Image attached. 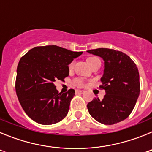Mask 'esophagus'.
<instances>
[{
    "instance_id": "esophagus-1",
    "label": "esophagus",
    "mask_w": 152,
    "mask_h": 152,
    "mask_svg": "<svg viewBox=\"0 0 152 152\" xmlns=\"http://www.w3.org/2000/svg\"><path fill=\"white\" fill-rule=\"evenodd\" d=\"M76 94H84V91H83V90H76Z\"/></svg>"
}]
</instances>
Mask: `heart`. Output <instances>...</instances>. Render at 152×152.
<instances>
[{
  "label": "heart",
  "instance_id": "1",
  "mask_svg": "<svg viewBox=\"0 0 152 152\" xmlns=\"http://www.w3.org/2000/svg\"><path fill=\"white\" fill-rule=\"evenodd\" d=\"M96 59H98V58H94V57L89 58L88 59V62L89 63V64H91L93 61H95V60ZM73 66H74V64L73 63H72V64L69 65V68L72 69V68H73ZM84 84H85V83H84V80H83L82 78H77L74 80V84L77 86V87H83V86H84Z\"/></svg>",
  "mask_w": 152,
  "mask_h": 152
}]
</instances>
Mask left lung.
<instances>
[{
    "mask_svg": "<svg viewBox=\"0 0 152 152\" xmlns=\"http://www.w3.org/2000/svg\"><path fill=\"white\" fill-rule=\"evenodd\" d=\"M104 61L100 88L106 94L100 100L94 98L87 105L94 119L105 125L119 123L128 117L140 93L139 74L136 64L129 56L119 51L100 48L88 50Z\"/></svg>",
    "mask_w": 152,
    "mask_h": 152,
    "instance_id": "1",
    "label": "left lung"
}]
</instances>
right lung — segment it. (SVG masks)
<instances>
[{
  "instance_id": "add662e5",
  "label": "right lung",
  "mask_w": 152,
  "mask_h": 152,
  "mask_svg": "<svg viewBox=\"0 0 152 152\" xmlns=\"http://www.w3.org/2000/svg\"><path fill=\"white\" fill-rule=\"evenodd\" d=\"M82 53L45 45L35 47L21 58L17 69L16 92L30 119L42 125H52L67 116L75 91L58 93L54 82L68 77V64Z\"/></svg>"
}]
</instances>
